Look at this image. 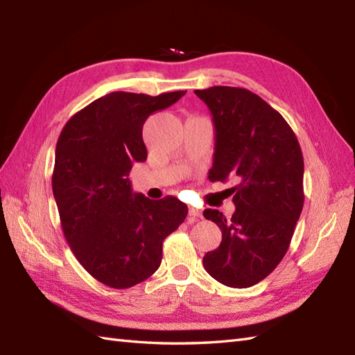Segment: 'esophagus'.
Instances as JSON below:
<instances>
[{"mask_svg": "<svg viewBox=\"0 0 355 355\" xmlns=\"http://www.w3.org/2000/svg\"><path fill=\"white\" fill-rule=\"evenodd\" d=\"M189 215L193 216V218H201L202 216L201 210L200 209H195V207H189Z\"/></svg>", "mask_w": 355, "mask_h": 355, "instance_id": "esophagus-1", "label": "esophagus"}]
</instances>
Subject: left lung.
<instances>
[{
	"label": "left lung",
	"instance_id": "left-lung-1",
	"mask_svg": "<svg viewBox=\"0 0 355 355\" xmlns=\"http://www.w3.org/2000/svg\"><path fill=\"white\" fill-rule=\"evenodd\" d=\"M207 105L215 128L210 182L238 183L235 212L225 218L206 209L205 218L223 241L202 258L207 273L233 288L266 279L282 261L304 207V157L285 119L245 88L195 89Z\"/></svg>",
	"mask_w": 355,
	"mask_h": 355
}]
</instances>
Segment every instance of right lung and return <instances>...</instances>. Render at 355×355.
Listing matches in <instances>:
<instances>
[{
  "label": "right lung",
  "mask_w": 355,
  "mask_h": 355,
  "mask_svg": "<svg viewBox=\"0 0 355 355\" xmlns=\"http://www.w3.org/2000/svg\"><path fill=\"white\" fill-rule=\"evenodd\" d=\"M184 93L105 94L76 112L58 139L51 186L65 239L80 266L111 288L153 276L164 238L187 215L178 198L149 200L128 178L148 157L143 123Z\"/></svg>",
  "instance_id": "right-lung-1"
}]
</instances>
